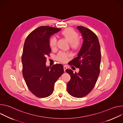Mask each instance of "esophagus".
<instances>
[{
  "mask_svg": "<svg viewBox=\"0 0 123 123\" xmlns=\"http://www.w3.org/2000/svg\"><path fill=\"white\" fill-rule=\"evenodd\" d=\"M63 67H64V71L65 72V71H66V69L67 68V67L66 66H63Z\"/></svg>",
  "mask_w": 123,
  "mask_h": 123,
  "instance_id": "esophagus-1",
  "label": "esophagus"
}]
</instances>
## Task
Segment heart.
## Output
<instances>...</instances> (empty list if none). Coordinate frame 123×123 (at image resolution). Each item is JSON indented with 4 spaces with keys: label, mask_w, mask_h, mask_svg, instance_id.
Segmentation results:
<instances>
[{
    "label": "heart",
    "mask_w": 123,
    "mask_h": 123,
    "mask_svg": "<svg viewBox=\"0 0 123 123\" xmlns=\"http://www.w3.org/2000/svg\"><path fill=\"white\" fill-rule=\"evenodd\" d=\"M62 36L69 43L71 48L74 49H78L81 45V41L79 38V35L72 28H66L61 32ZM49 45L52 49H55L57 45V39L56 37H52L50 38ZM71 56L69 53L64 52H59L56 56V59L61 63H65L67 61L68 58Z\"/></svg>",
    "instance_id": "heart-1"
}]
</instances>
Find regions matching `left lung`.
<instances>
[{
	"instance_id": "left-lung-1",
	"label": "left lung",
	"mask_w": 123,
	"mask_h": 123,
	"mask_svg": "<svg viewBox=\"0 0 123 123\" xmlns=\"http://www.w3.org/2000/svg\"><path fill=\"white\" fill-rule=\"evenodd\" d=\"M83 42L77 57L70 63L79 68L74 74L71 69H66L71 79L67 85L68 93L76 98H82L88 94L93 89L100 74L101 53L96 35L91 30L78 26Z\"/></svg>"
}]
</instances>
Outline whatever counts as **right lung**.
I'll return each instance as SVG.
<instances>
[{
	"label": "right lung",
	"instance_id": "1",
	"mask_svg": "<svg viewBox=\"0 0 123 123\" xmlns=\"http://www.w3.org/2000/svg\"><path fill=\"white\" fill-rule=\"evenodd\" d=\"M60 30L40 26L31 31L25 40L22 55V74L28 89L37 97L50 95L55 82L64 73L62 64L51 67L46 65V56L51 52L49 38Z\"/></svg>",
	"mask_w": 123,
	"mask_h": 123
}]
</instances>
